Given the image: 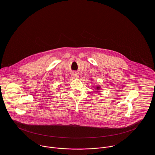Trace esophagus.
I'll use <instances>...</instances> for the list:
<instances>
[{
	"mask_svg": "<svg viewBox=\"0 0 155 155\" xmlns=\"http://www.w3.org/2000/svg\"><path fill=\"white\" fill-rule=\"evenodd\" d=\"M72 76H73V78H74V79H78V78H79V74H78V73H76V72H73V73H72Z\"/></svg>",
	"mask_w": 155,
	"mask_h": 155,
	"instance_id": "1",
	"label": "esophagus"
}]
</instances>
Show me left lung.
Returning <instances> with one entry per match:
<instances>
[{"label":"left lung","instance_id":"8db88e82","mask_svg":"<svg viewBox=\"0 0 155 155\" xmlns=\"http://www.w3.org/2000/svg\"><path fill=\"white\" fill-rule=\"evenodd\" d=\"M101 88V87L100 86V85H96V87H95V88L94 89H95V90H97V91H99L100 90V89Z\"/></svg>","mask_w":155,"mask_h":155}]
</instances>
